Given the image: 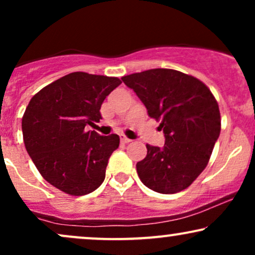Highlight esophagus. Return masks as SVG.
Returning <instances> with one entry per match:
<instances>
[{
	"instance_id": "1",
	"label": "esophagus",
	"mask_w": 255,
	"mask_h": 255,
	"mask_svg": "<svg viewBox=\"0 0 255 255\" xmlns=\"http://www.w3.org/2000/svg\"><path fill=\"white\" fill-rule=\"evenodd\" d=\"M130 141H131V139H129V137L121 135V142H124V144H128V142H130Z\"/></svg>"
}]
</instances>
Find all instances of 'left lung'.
I'll use <instances>...</instances> for the list:
<instances>
[{
    "instance_id": "left-lung-1",
    "label": "left lung",
    "mask_w": 255,
    "mask_h": 255,
    "mask_svg": "<svg viewBox=\"0 0 255 255\" xmlns=\"http://www.w3.org/2000/svg\"><path fill=\"white\" fill-rule=\"evenodd\" d=\"M122 81L160 122L165 136L163 147L146 145L147 154L136 163L140 180L162 194L183 191L206 168L221 133L215 96L201 80L175 69L133 73Z\"/></svg>"
}]
</instances>
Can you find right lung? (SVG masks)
<instances>
[{
    "mask_svg": "<svg viewBox=\"0 0 255 255\" xmlns=\"http://www.w3.org/2000/svg\"><path fill=\"white\" fill-rule=\"evenodd\" d=\"M121 83L116 77L74 72L43 87L26 108V150L44 180L63 193L79 197L103 183L120 136L85 127L99 122L104 99Z\"/></svg>",
    "mask_w": 255,
    "mask_h": 255,
    "instance_id": "1",
    "label": "right lung"
}]
</instances>
